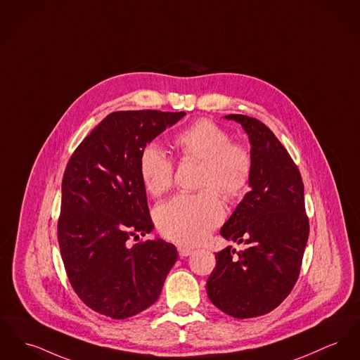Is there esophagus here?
<instances>
[{"instance_id":"1","label":"esophagus","mask_w":360,"mask_h":360,"mask_svg":"<svg viewBox=\"0 0 360 360\" xmlns=\"http://www.w3.org/2000/svg\"><path fill=\"white\" fill-rule=\"evenodd\" d=\"M178 253L181 257H188V255H191L193 253V249L191 248H184V246H179L178 248Z\"/></svg>"}]
</instances>
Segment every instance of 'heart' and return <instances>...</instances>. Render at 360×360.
Returning a JSON list of instances; mask_svg holds the SVG:
<instances>
[{"instance_id":"obj_1","label":"heart","mask_w":360,"mask_h":360,"mask_svg":"<svg viewBox=\"0 0 360 360\" xmlns=\"http://www.w3.org/2000/svg\"><path fill=\"white\" fill-rule=\"evenodd\" d=\"M172 146L184 159L201 160L200 193H181L162 204L156 221L171 240L191 246L201 242L224 216L221 201L214 191L233 200L246 189L253 159L250 150L231 141V134L212 120L201 118L181 130ZM143 185L152 195H162L172 186L174 163L158 146H147L139 159Z\"/></svg>"}]
</instances>
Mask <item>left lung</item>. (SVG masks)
Returning <instances> with one entry per match:
<instances>
[{
	"instance_id": "obj_1",
	"label": "left lung",
	"mask_w": 360,
	"mask_h": 360,
	"mask_svg": "<svg viewBox=\"0 0 360 360\" xmlns=\"http://www.w3.org/2000/svg\"><path fill=\"white\" fill-rule=\"evenodd\" d=\"M249 136L253 167L248 191L220 233L245 243L216 253L207 281L212 303L231 317L253 318L276 309L295 285L309 238L300 172L292 158L261 121L226 115Z\"/></svg>"
}]
</instances>
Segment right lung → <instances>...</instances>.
Instances as JSON below:
<instances>
[{
  "label": "right lung",
  "mask_w": 360,
  "mask_h": 360,
  "mask_svg": "<svg viewBox=\"0 0 360 360\" xmlns=\"http://www.w3.org/2000/svg\"><path fill=\"white\" fill-rule=\"evenodd\" d=\"M185 111H115L70 156L63 178L58 245L75 292L94 311L114 319L153 304L178 258L163 239L127 246L150 233L146 186L139 159Z\"/></svg>",
  "instance_id": "1"
}]
</instances>
